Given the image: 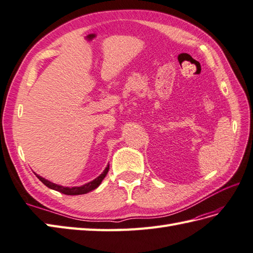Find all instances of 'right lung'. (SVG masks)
I'll return each mask as SVG.
<instances>
[{"mask_svg":"<svg viewBox=\"0 0 253 253\" xmlns=\"http://www.w3.org/2000/svg\"><path fill=\"white\" fill-rule=\"evenodd\" d=\"M109 168H110V166L108 165L107 167H105V169L103 170V172L100 174L99 177H97L96 179H93L90 182H88V183H86L84 185H81V186H72V187L62 186V185H59V184L52 183V182L48 181L43 177H41V175H39L37 173H35V175H37L40 181H42L47 187H49V189H51V190H55L57 192L66 194V195H82V194H86L88 192L97 189V187L100 184H101V182L105 178V175H107V173L109 171Z\"/></svg>","mask_w":253,"mask_h":253,"instance_id":"right-lung-1","label":"right lung"}]
</instances>
